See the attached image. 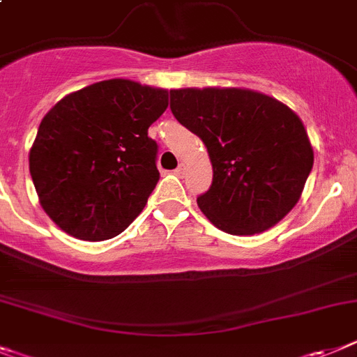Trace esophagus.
Segmentation results:
<instances>
[{
	"label": "esophagus",
	"mask_w": 357,
	"mask_h": 357,
	"mask_svg": "<svg viewBox=\"0 0 357 357\" xmlns=\"http://www.w3.org/2000/svg\"><path fill=\"white\" fill-rule=\"evenodd\" d=\"M174 172H176V174H178V176H183V174H185V165H183V163H179V167L174 170Z\"/></svg>",
	"instance_id": "obj_1"
}]
</instances>
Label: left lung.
<instances>
[{
    "instance_id": "8db88e82",
    "label": "left lung",
    "mask_w": 357,
    "mask_h": 357,
    "mask_svg": "<svg viewBox=\"0 0 357 357\" xmlns=\"http://www.w3.org/2000/svg\"><path fill=\"white\" fill-rule=\"evenodd\" d=\"M170 111L206 145L213 179L197 204L219 230L260 234L298 203L314 153L286 104L253 89L183 88L170 89Z\"/></svg>"
}]
</instances>
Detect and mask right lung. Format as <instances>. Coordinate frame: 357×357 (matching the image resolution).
<instances>
[{
    "instance_id": "1",
    "label": "right lung",
    "mask_w": 357,
    "mask_h": 357,
    "mask_svg": "<svg viewBox=\"0 0 357 357\" xmlns=\"http://www.w3.org/2000/svg\"><path fill=\"white\" fill-rule=\"evenodd\" d=\"M169 91L111 79L73 91L45 114L30 149L39 203L63 231L82 241L122 234L156 187L151 123Z\"/></svg>"
}]
</instances>
